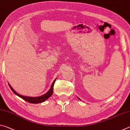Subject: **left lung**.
<instances>
[{
	"label": "left lung",
	"instance_id": "left-lung-1",
	"mask_svg": "<svg viewBox=\"0 0 130 130\" xmlns=\"http://www.w3.org/2000/svg\"><path fill=\"white\" fill-rule=\"evenodd\" d=\"M77 98H78V99H79V100H80V99H79V98H78V97H77Z\"/></svg>",
	"mask_w": 130,
	"mask_h": 130
}]
</instances>
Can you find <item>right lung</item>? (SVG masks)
<instances>
[{
  "mask_svg": "<svg viewBox=\"0 0 130 130\" xmlns=\"http://www.w3.org/2000/svg\"><path fill=\"white\" fill-rule=\"evenodd\" d=\"M57 78L55 79L54 80L53 82L52 83V85H51V87H50V89L45 94H43L41 96H38V97H30V96H23L21 95V94L18 93L17 92L15 91V90L12 88V87L11 86V85L8 83V85H9L10 88L12 90V91L14 92V93L17 95L18 96H19V98H21L23 99L24 100L30 103H32V104H38V103H41L44 102L47 99H49L50 96L52 95L53 92V86L55 83V81L56 80Z\"/></svg>",
  "mask_w": 130,
  "mask_h": 130,
  "instance_id": "obj_1",
  "label": "right lung"
}]
</instances>
